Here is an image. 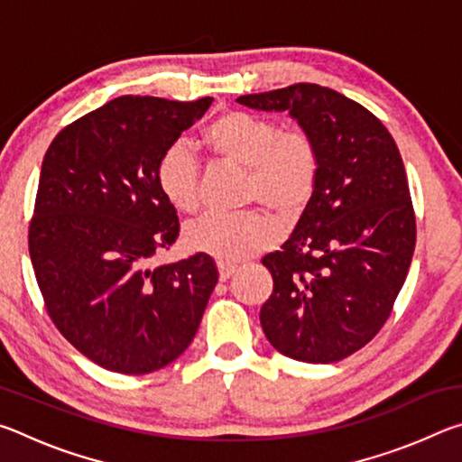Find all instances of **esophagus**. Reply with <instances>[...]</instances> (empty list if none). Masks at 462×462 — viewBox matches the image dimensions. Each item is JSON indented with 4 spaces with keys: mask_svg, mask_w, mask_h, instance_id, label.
Wrapping results in <instances>:
<instances>
[{
    "mask_svg": "<svg viewBox=\"0 0 462 462\" xmlns=\"http://www.w3.org/2000/svg\"><path fill=\"white\" fill-rule=\"evenodd\" d=\"M217 273H220V281H228L234 273H236V267H232V264H226V263H217Z\"/></svg>",
    "mask_w": 462,
    "mask_h": 462,
    "instance_id": "obj_1",
    "label": "esophagus"
}]
</instances>
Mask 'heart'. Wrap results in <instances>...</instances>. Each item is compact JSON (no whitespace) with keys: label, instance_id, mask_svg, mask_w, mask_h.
<instances>
[{"label":"heart","instance_id":"obj_1","mask_svg":"<svg viewBox=\"0 0 462 462\" xmlns=\"http://www.w3.org/2000/svg\"><path fill=\"white\" fill-rule=\"evenodd\" d=\"M203 143L217 161L246 169L245 203H259L283 224L306 214L319 181V151L303 132H283L277 122L242 109H226L209 122ZM156 187L177 212L199 206L201 171L185 140L161 152ZM275 240V224L263 212L240 216L208 214L185 226L183 242L193 253L222 263H240L263 253Z\"/></svg>","mask_w":462,"mask_h":462}]
</instances>
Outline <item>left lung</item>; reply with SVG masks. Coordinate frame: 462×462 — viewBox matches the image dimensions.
Listing matches in <instances>:
<instances>
[{
	"label": "left lung",
	"instance_id": "1",
	"mask_svg": "<svg viewBox=\"0 0 462 462\" xmlns=\"http://www.w3.org/2000/svg\"><path fill=\"white\" fill-rule=\"evenodd\" d=\"M236 101L289 114L319 151L314 199L263 259L273 275L263 332L295 361H342L374 338L408 277L416 216L402 154L369 109L316 83Z\"/></svg>",
	"mask_w": 462,
	"mask_h": 462
}]
</instances>
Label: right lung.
Here are the masks:
<instances>
[{"mask_svg":"<svg viewBox=\"0 0 462 462\" xmlns=\"http://www.w3.org/2000/svg\"><path fill=\"white\" fill-rule=\"evenodd\" d=\"M212 101L116 97L44 154L28 232L38 287L59 332L107 371L144 374L181 356L217 283L201 253L148 267L179 236L156 161Z\"/></svg>","mask_w":462,"mask_h":462,"instance_id":"right-lung-1","label":"right lung"}]
</instances>
